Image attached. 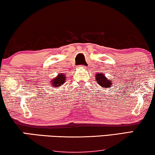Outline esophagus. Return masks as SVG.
Masks as SVG:
<instances>
[{
  "label": "esophagus",
  "instance_id": "obj_1",
  "mask_svg": "<svg viewBox=\"0 0 155 155\" xmlns=\"http://www.w3.org/2000/svg\"><path fill=\"white\" fill-rule=\"evenodd\" d=\"M81 67H82V68H84V67H85V66H81Z\"/></svg>",
  "mask_w": 155,
  "mask_h": 155
}]
</instances>
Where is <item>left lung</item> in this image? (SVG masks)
<instances>
[{
	"instance_id": "obj_1",
	"label": "left lung",
	"mask_w": 155,
	"mask_h": 155,
	"mask_svg": "<svg viewBox=\"0 0 155 155\" xmlns=\"http://www.w3.org/2000/svg\"><path fill=\"white\" fill-rule=\"evenodd\" d=\"M96 81H97L98 84L101 86L102 88H110L113 87V83L110 79H107L104 74L98 73L96 74Z\"/></svg>"
}]
</instances>
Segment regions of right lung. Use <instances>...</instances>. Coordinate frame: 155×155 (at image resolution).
I'll return each instance as SVG.
<instances>
[{"label":"right lung","mask_w":155,"mask_h":155,"mask_svg":"<svg viewBox=\"0 0 155 155\" xmlns=\"http://www.w3.org/2000/svg\"><path fill=\"white\" fill-rule=\"evenodd\" d=\"M66 81V76L64 74L61 73L58 74L57 76L54 79H52L51 81V84H52V87H59L64 84V82Z\"/></svg>","instance_id":"add662e5"}]
</instances>
